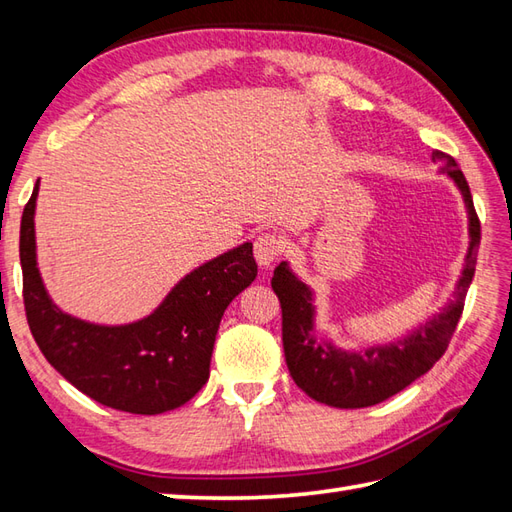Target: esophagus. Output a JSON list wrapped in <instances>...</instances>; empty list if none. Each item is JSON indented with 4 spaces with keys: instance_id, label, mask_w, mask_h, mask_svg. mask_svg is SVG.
<instances>
[{
    "instance_id": "1",
    "label": "esophagus",
    "mask_w": 512,
    "mask_h": 512,
    "mask_svg": "<svg viewBox=\"0 0 512 512\" xmlns=\"http://www.w3.org/2000/svg\"><path fill=\"white\" fill-rule=\"evenodd\" d=\"M253 253H255V259L259 266L270 268L277 262V257L281 255V242L273 233H262L255 239Z\"/></svg>"
}]
</instances>
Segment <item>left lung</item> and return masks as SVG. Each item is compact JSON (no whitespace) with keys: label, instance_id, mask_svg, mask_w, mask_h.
Masks as SVG:
<instances>
[{"label":"left lung","instance_id":"1","mask_svg":"<svg viewBox=\"0 0 512 512\" xmlns=\"http://www.w3.org/2000/svg\"><path fill=\"white\" fill-rule=\"evenodd\" d=\"M431 160L440 162V173H447L458 187L469 217V250L462 275L455 281L453 299L444 303L433 317L387 343L343 350L317 332L314 290L292 273L288 262L275 268L270 284L281 303V336L290 376L310 398L323 405L339 409L378 405L427 374L449 347L475 275L480 220L473 209L469 182L458 169V162L442 151H433Z\"/></svg>","mask_w":512,"mask_h":512}]
</instances>
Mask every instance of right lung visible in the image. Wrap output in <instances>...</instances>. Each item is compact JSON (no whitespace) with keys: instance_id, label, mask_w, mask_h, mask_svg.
Wrapping results in <instances>:
<instances>
[{"instance_id":"right-lung-1","label":"right lung","mask_w":512,"mask_h":512,"mask_svg":"<svg viewBox=\"0 0 512 512\" xmlns=\"http://www.w3.org/2000/svg\"><path fill=\"white\" fill-rule=\"evenodd\" d=\"M39 180L21 215L19 259L30 332L48 363L85 396L118 411L156 416L189 402L209 380L224 310L253 284V244L244 242L193 268L147 317L105 325L63 312L37 264Z\"/></svg>"}]
</instances>
